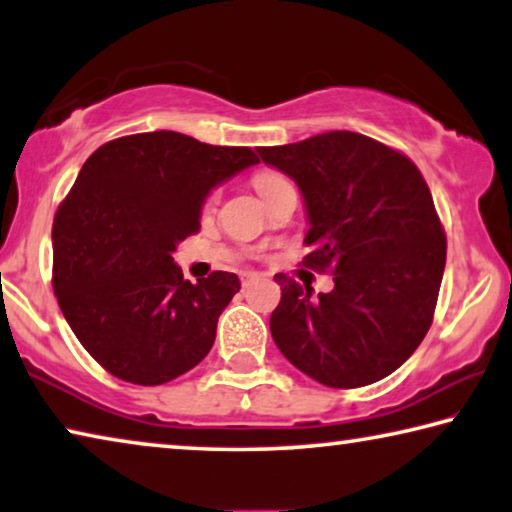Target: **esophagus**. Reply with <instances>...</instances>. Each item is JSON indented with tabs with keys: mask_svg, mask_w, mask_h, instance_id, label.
<instances>
[{
	"mask_svg": "<svg viewBox=\"0 0 512 512\" xmlns=\"http://www.w3.org/2000/svg\"><path fill=\"white\" fill-rule=\"evenodd\" d=\"M249 279H251V274H245V279H242V283H245V286H247Z\"/></svg>",
	"mask_w": 512,
	"mask_h": 512,
	"instance_id": "34e87169",
	"label": "esophagus"
}]
</instances>
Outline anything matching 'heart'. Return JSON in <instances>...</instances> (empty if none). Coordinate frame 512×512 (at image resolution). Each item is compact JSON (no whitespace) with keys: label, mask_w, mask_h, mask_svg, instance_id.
Returning a JSON list of instances; mask_svg holds the SVG:
<instances>
[{"label":"heart","mask_w":512,"mask_h":512,"mask_svg":"<svg viewBox=\"0 0 512 512\" xmlns=\"http://www.w3.org/2000/svg\"><path fill=\"white\" fill-rule=\"evenodd\" d=\"M283 183H288V180L283 178L281 174H277V171H258V174L254 176V185H256V190H258V194L263 196V199H267V196H270ZM215 199H217V192L210 194L208 203H212Z\"/></svg>","instance_id":"heart-1"}]
</instances>
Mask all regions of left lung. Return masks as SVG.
Instances as JSON below:
<instances>
[{
	"label": "left lung",
	"mask_w": 512,
	"mask_h": 512,
	"mask_svg": "<svg viewBox=\"0 0 512 512\" xmlns=\"http://www.w3.org/2000/svg\"><path fill=\"white\" fill-rule=\"evenodd\" d=\"M258 155L300 187L309 231L304 265L334 274L313 297L274 274L272 338L295 368L334 389L373 384L428 334L446 265V235L416 164L359 132L334 130Z\"/></svg>",
	"instance_id": "8db88e82"
}]
</instances>
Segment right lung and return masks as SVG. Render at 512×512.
Here are the masks:
<instances>
[{
    "instance_id": "right-lung-1",
    "label": "right lung",
    "mask_w": 512,
    "mask_h": 512,
    "mask_svg": "<svg viewBox=\"0 0 512 512\" xmlns=\"http://www.w3.org/2000/svg\"><path fill=\"white\" fill-rule=\"evenodd\" d=\"M258 164L247 146L171 130L102 144L52 224V286L77 341L119 380L155 387L208 355L240 290L233 272L196 283L174 263L210 190Z\"/></svg>"
}]
</instances>
